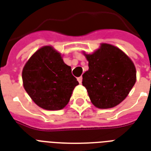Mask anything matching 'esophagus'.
<instances>
[{"mask_svg": "<svg viewBox=\"0 0 151 151\" xmlns=\"http://www.w3.org/2000/svg\"><path fill=\"white\" fill-rule=\"evenodd\" d=\"M77 80H78V82L80 83H82V80H83V77L82 76L78 77V78H77Z\"/></svg>", "mask_w": 151, "mask_h": 151, "instance_id": "34e87169", "label": "esophagus"}]
</instances>
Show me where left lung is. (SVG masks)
I'll return each instance as SVG.
<instances>
[{"instance_id": "1", "label": "left lung", "mask_w": 151, "mask_h": 151, "mask_svg": "<svg viewBox=\"0 0 151 151\" xmlns=\"http://www.w3.org/2000/svg\"><path fill=\"white\" fill-rule=\"evenodd\" d=\"M86 58L89 69L83 75L82 83L91 103L103 109L117 106L136 82L133 62L119 48L107 44Z\"/></svg>"}]
</instances>
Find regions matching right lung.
<instances>
[{
    "label": "right lung",
    "instance_id": "1",
    "mask_svg": "<svg viewBox=\"0 0 151 151\" xmlns=\"http://www.w3.org/2000/svg\"><path fill=\"white\" fill-rule=\"evenodd\" d=\"M24 88L35 104L50 111L63 109L79 84L60 54L45 46L32 55L22 71Z\"/></svg>",
    "mask_w": 151,
    "mask_h": 151
}]
</instances>
